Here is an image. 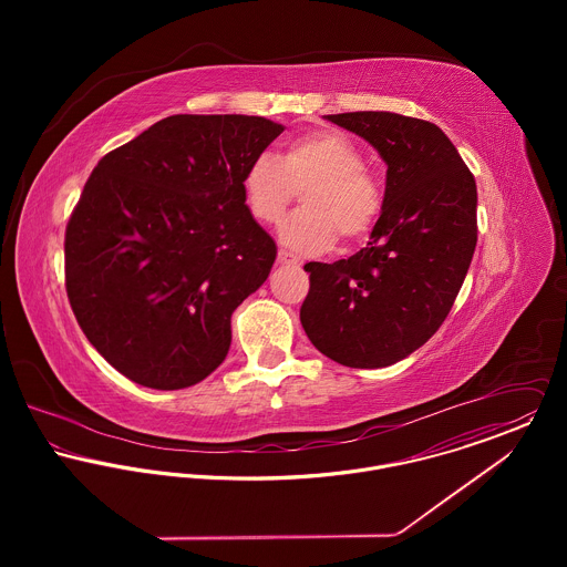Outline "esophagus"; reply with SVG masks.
Listing matches in <instances>:
<instances>
[{"label": "esophagus", "instance_id": "esophagus-1", "mask_svg": "<svg viewBox=\"0 0 567 567\" xmlns=\"http://www.w3.org/2000/svg\"><path fill=\"white\" fill-rule=\"evenodd\" d=\"M277 261H279L281 266H301L299 257H295V255H292V252H288V250H279Z\"/></svg>", "mask_w": 567, "mask_h": 567}]
</instances>
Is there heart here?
I'll list each match as a JSON object with an SVG mask.
<instances>
[{"mask_svg": "<svg viewBox=\"0 0 567 567\" xmlns=\"http://www.w3.org/2000/svg\"><path fill=\"white\" fill-rule=\"evenodd\" d=\"M243 192L250 216L275 225L297 192L303 209L279 227V240L295 252L317 255L344 243L362 240L382 212V189L364 169L362 151L342 133L317 131L292 140L277 159L268 153L248 163Z\"/></svg>", "mask_w": 567, "mask_h": 567, "instance_id": "1", "label": "heart"}]
</instances>
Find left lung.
<instances>
[{
	"label": "left lung",
	"mask_w": 567,
	"mask_h": 567,
	"mask_svg": "<svg viewBox=\"0 0 567 567\" xmlns=\"http://www.w3.org/2000/svg\"><path fill=\"white\" fill-rule=\"evenodd\" d=\"M324 120L380 153L386 189L364 248L306 264L301 324L333 362L380 369L416 351L447 319L478 243L476 181L436 124L389 111Z\"/></svg>",
	"instance_id": "1"
}]
</instances>
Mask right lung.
I'll return each mask as SVG.
<instances>
[{
    "label": "right lung",
    "instance_id": "right-lung-1",
    "mask_svg": "<svg viewBox=\"0 0 567 567\" xmlns=\"http://www.w3.org/2000/svg\"><path fill=\"white\" fill-rule=\"evenodd\" d=\"M281 133L257 115H169L91 172L65 234L68 297L135 384L178 391L225 362L231 315L277 257L243 176Z\"/></svg>",
    "mask_w": 567,
    "mask_h": 567
}]
</instances>
